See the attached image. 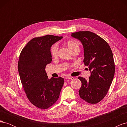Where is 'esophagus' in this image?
Listing matches in <instances>:
<instances>
[{
  "label": "esophagus",
  "mask_w": 127,
  "mask_h": 127,
  "mask_svg": "<svg viewBox=\"0 0 127 127\" xmlns=\"http://www.w3.org/2000/svg\"><path fill=\"white\" fill-rule=\"evenodd\" d=\"M66 79H71V80H73L74 79V77H66Z\"/></svg>",
  "instance_id": "esophagus-1"
}]
</instances>
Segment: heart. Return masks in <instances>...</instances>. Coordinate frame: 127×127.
Listing matches in <instances>:
<instances>
[{"instance_id":"1","label":"heart","mask_w":127,"mask_h":127,"mask_svg":"<svg viewBox=\"0 0 127 127\" xmlns=\"http://www.w3.org/2000/svg\"><path fill=\"white\" fill-rule=\"evenodd\" d=\"M64 44L67 47L69 50L72 52L76 50L79 51V44L75 40H68L64 42ZM50 53L52 57H56L58 53V47L56 44H53L50 48Z\"/></svg>"}]
</instances>
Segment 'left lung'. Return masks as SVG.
<instances>
[{"mask_svg":"<svg viewBox=\"0 0 127 127\" xmlns=\"http://www.w3.org/2000/svg\"><path fill=\"white\" fill-rule=\"evenodd\" d=\"M81 41L84 47V63L91 71L89 79L79 77L82 86L79 96L87 103L96 104L107 93L115 72L113 53L109 44L97 34L90 31L71 33Z\"/></svg>","mask_w":127,"mask_h":127,"instance_id":"1","label":"left lung"}]
</instances>
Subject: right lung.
I'll list each match as a JSON object with an SVG mask.
<instances>
[{
    "label": "right lung",
    "mask_w": 127,
    "mask_h": 127,
    "mask_svg": "<svg viewBox=\"0 0 127 127\" xmlns=\"http://www.w3.org/2000/svg\"><path fill=\"white\" fill-rule=\"evenodd\" d=\"M62 38L52 35L34 37L22 49L19 57L18 70L26 96L40 109H47L54 104L64 85V78L49 79L45 70L52 60L51 45Z\"/></svg>",
    "instance_id": "obj_1"
}]
</instances>
